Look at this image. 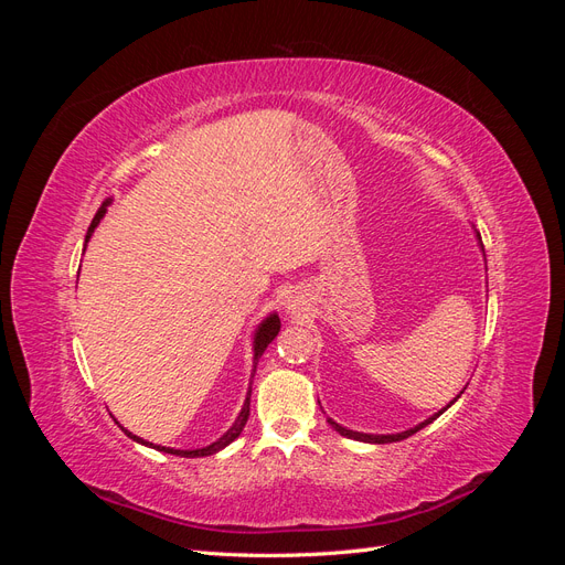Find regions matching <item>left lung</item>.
I'll list each match as a JSON object with an SVG mask.
<instances>
[{
	"label": "left lung",
	"mask_w": 565,
	"mask_h": 565,
	"mask_svg": "<svg viewBox=\"0 0 565 565\" xmlns=\"http://www.w3.org/2000/svg\"><path fill=\"white\" fill-rule=\"evenodd\" d=\"M478 237H481V235H478ZM457 398H459V396H457ZM457 398H455V401H457ZM455 401H452V403H455ZM452 403H450V405H452ZM450 405H448V407H450ZM443 413H446V407H443L438 415H443ZM438 415H434V417H429V419H426V422H422L419 426H415V429H409V431H403V434H391V436H370V434H358V431L344 429V426H339V424H337V422H332V419H328V422H330V424L334 426V429H337V431H339L341 436H347V438H353V440H365V443H396V440H403V438H407V436H413V434H417L419 429H424V426H426V424H431V422H434V419H436Z\"/></svg>",
	"instance_id": "8db88e82"
}]
</instances>
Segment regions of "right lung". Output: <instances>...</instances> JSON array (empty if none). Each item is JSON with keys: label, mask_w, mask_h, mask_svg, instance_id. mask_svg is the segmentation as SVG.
<instances>
[{"label": "right lung", "mask_w": 565, "mask_h": 565, "mask_svg": "<svg viewBox=\"0 0 565 565\" xmlns=\"http://www.w3.org/2000/svg\"><path fill=\"white\" fill-rule=\"evenodd\" d=\"M106 207H108V200L100 204V210L96 212V216L92 218V226H89V231H87V241L92 237V233H94V228L98 226V221L104 218V214H106ZM278 332H280V318L273 313V316H268L262 324H259V330H256V334H254V367H256V363H259V358H262V353L266 351V347L270 344L273 339L278 337ZM249 396H252V388H249V393H247V401H245V405H243V413H241V417L235 419V424L231 426V429L221 436L216 443H212V446H207V448H200V450H174V448H162V446H152V443H146L143 438H139V436H134L131 431H127L125 429V434L129 436V438H134L136 443H143V446H152V448H158V450H162V452H169V455H179V457H207V455H214V452H218L221 448H226L228 443H233L237 436H241V431H243V426L247 424V417H249Z\"/></svg>", "instance_id": "obj_1"}]
</instances>
